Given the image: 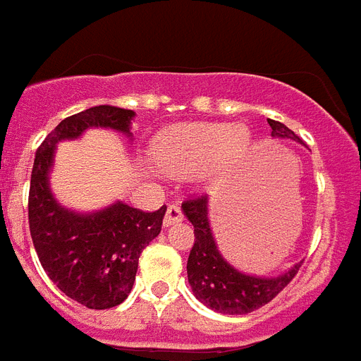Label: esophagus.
Segmentation results:
<instances>
[{"label": "esophagus", "mask_w": 361, "mask_h": 361, "mask_svg": "<svg viewBox=\"0 0 361 361\" xmlns=\"http://www.w3.org/2000/svg\"><path fill=\"white\" fill-rule=\"evenodd\" d=\"M183 210H180L178 204H169L166 208V216H164V227H171L175 223L183 221Z\"/></svg>", "instance_id": "34e87169"}]
</instances>
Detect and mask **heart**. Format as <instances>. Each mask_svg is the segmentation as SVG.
Wrapping results in <instances>:
<instances>
[{"mask_svg":"<svg viewBox=\"0 0 361 361\" xmlns=\"http://www.w3.org/2000/svg\"><path fill=\"white\" fill-rule=\"evenodd\" d=\"M249 147L245 127L231 123H192L169 130L157 142L154 159L162 171L175 177L201 171L216 160L231 166Z\"/></svg>","mask_w":361,"mask_h":361,"instance_id":"1","label":"heart"}]
</instances>
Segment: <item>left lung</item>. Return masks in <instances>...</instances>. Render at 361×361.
<instances>
[{
	"label": "left lung",
	"instance_id": "obj_1",
	"mask_svg": "<svg viewBox=\"0 0 361 361\" xmlns=\"http://www.w3.org/2000/svg\"><path fill=\"white\" fill-rule=\"evenodd\" d=\"M267 121L273 129L271 136L299 142V136L284 123L275 120ZM183 212L193 225L195 234V241L188 256V282L195 297L208 308L228 315L249 314L271 302L297 275L300 264H295L288 273L275 279L245 275L234 269L217 251L216 240L208 223L207 195L186 199L183 202Z\"/></svg>",
	"mask_w": 361,
	"mask_h": 361
}]
</instances>
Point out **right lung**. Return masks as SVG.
Segmentation results:
<instances>
[{
  "label": "right lung",
  "instance_id": "obj_1",
  "mask_svg": "<svg viewBox=\"0 0 361 361\" xmlns=\"http://www.w3.org/2000/svg\"><path fill=\"white\" fill-rule=\"evenodd\" d=\"M133 110L99 105L62 120L35 154L29 188V231L38 260L56 288L92 310L121 305L130 293L140 255L162 231L166 204L144 212L114 202L94 214L62 208L49 188L55 145L79 138L90 127H109L130 136Z\"/></svg>",
  "mask_w": 361,
  "mask_h": 361
}]
</instances>
